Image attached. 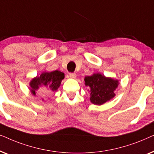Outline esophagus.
Listing matches in <instances>:
<instances>
[{
  "label": "esophagus",
  "mask_w": 154,
  "mask_h": 154,
  "mask_svg": "<svg viewBox=\"0 0 154 154\" xmlns=\"http://www.w3.org/2000/svg\"><path fill=\"white\" fill-rule=\"evenodd\" d=\"M69 77L71 78V79H75V78L76 77V74H75V73H69Z\"/></svg>",
  "instance_id": "esophagus-1"
}]
</instances>
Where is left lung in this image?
Listing matches in <instances>:
<instances>
[{
	"label": "left lung",
	"mask_w": 154,
	"mask_h": 154,
	"mask_svg": "<svg viewBox=\"0 0 154 154\" xmlns=\"http://www.w3.org/2000/svg\"><path fill=\"white\" fill-rule=\"evenodd\" d=\"M85 85L90 87V101L94 104H103L115 96L119 81L106 78L100 73L85 78Z\"/></svg>",
	"instance_id": "1"
}]
</instances>
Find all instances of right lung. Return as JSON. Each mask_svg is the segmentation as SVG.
I'll return each instance as SVG.
<instances>
[{"mask_svg": "<svg viewBox=\"0 0 154 154\" xmlns=\"http://www.w3.org/2000/svg\"><path fill=\"white\" fill-rule=\"evenodd\" d=\"M64 79V73L60 71H54L52 72H44L40 75L33 79L30 82L31 91L35 95L40 87L47 88L50 92H54L60 87L61 82Z\"/></svg>", "mask_w": 154, "mask_h": 154, "instance_id": "right-lung-1", "label": "right lung"}]
</instances>
